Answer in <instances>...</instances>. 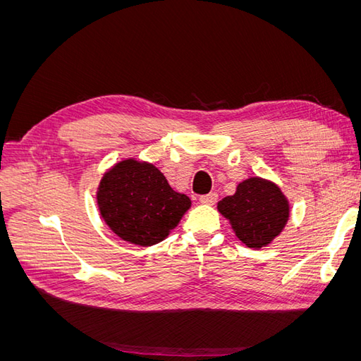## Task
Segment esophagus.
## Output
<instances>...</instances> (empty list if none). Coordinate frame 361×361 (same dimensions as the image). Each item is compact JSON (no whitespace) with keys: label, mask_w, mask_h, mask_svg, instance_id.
<instances>
[{"label":"esophagus","mask_w":361,"mask_h":361,"mask_svg":"<svg viewBox=\"0 0 361 361\" xmlns=\"http://www.w3.org/2000/svg\"><path fill=\"white\" fill-rule=\"evenodd\" d=\"M199 200H200V203H203V204H209V206H212V204H215V203H216V200H218V195H216L215 192H209V194H206V195H202V197H200Z\"/></svg>","instance_id":"esophagus-1"}]
</instances>
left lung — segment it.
I'll use <instances>...</instances> for the list:
<instances>
[{
	"label": "left lung",
	"instance_id": "left-lung-1",
	"mask_svg": "<svg viewBox=\"0 0 361 361\" xmlns=\"http://www.w3.org/2000/svg\"><path fill=\"white\" fill-rule=\"evenodd\" d=\"M216 209L231 223L239 241L255 250L274 241L290 216L289 200L281 188L259 176L239 182L236 192L218 202Z\"/></svg>",
	"mask_w": 361,
	"mask_h": 361
}]
</instances>
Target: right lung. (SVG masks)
I'll return each instance as SVG.
<instances>
[{
  "instance_id": "obj_1",
  "label": "right lung",
  "mask_w": 361,
  "mask_h": 361,
  "mask_svg": "<svg viewBox=\"0 0 361 361\" xmlns=\"http://www.w3.org/2000/svg\"><path fill=\"white\" fill-rule=\"evenodd\" d=\"M96 202L110 231L140 247L164 241L191 207L188 195L174 191L155 164L135 158L104 173Z\"/></svg>"
}]
</instances>
